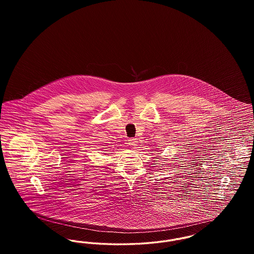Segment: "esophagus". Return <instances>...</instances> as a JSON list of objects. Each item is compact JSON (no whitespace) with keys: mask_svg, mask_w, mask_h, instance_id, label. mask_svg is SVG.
Listing matches in <instances>:
<instances>
[{"mask_svg":"<svg viewBox=\"0 0 254 254\" xmlns=\"http://www.w3.org/2000/svg\"><path fill=\"white\" fill-rule=\"evenodd\" d=\"M128 145H130L131 147H136L138 145V142L135 138H130V139H128Z\"/></svg>","mask_w":254,"mask_h":254,"instance_id":"esophagus-1","label":"esophagus"}]
</instances>
